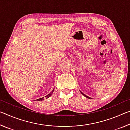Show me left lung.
Wrapping results in <instances>:
<instances>
[{
	"label": "left lung",
	"mask_w": 130,
	"mask_h": 130,
	"mask_svg": "<svg viewBox=\"0 0 130 130\" xmlns=\"http://www.w3.org/2000/svg\"><path fill=\"white\" fill-rule=\"evenodd\" d=\"M80 92H81V94H83V95H84V96L85 97V98H88V99H91V98H90V97H88V96H87V95H85V94H84V93H83V92H81L80 91Z\"/></svg>",
	"instance_id": "obj_1"
}]
</instances>
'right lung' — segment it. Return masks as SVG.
Segmentation results:
<instances>
[{"label": "right lung", "mask_w": 130, "mask_h": 130, "mask_svg": "<svg viewBox=\"0 0 130 130\" xmlns=\"http://www.w3.org/2000/svg\"><path fill=\"white\" fill-rule=\"evenodd\" d=\"M54 89H53L52 90V91L50 92V93H49V94H48L47 95H46V96L45 97H46V98H49V97L52 95V94L53 93V92H54ZM43 98H44V97L43 98H40V99H37V100H36V101H42V100H43Z\"/></svg>", "instance_id": "1"}]
</instances>
